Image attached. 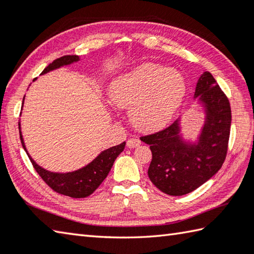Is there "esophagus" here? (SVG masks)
I'll use <instances>...</instances> for the list:
<instances>
[{"instance_id":"obj_1","label":"esophagus","mask_w":254,"mask_h":254,"mask_svg":"<svg viewBox=\"0 0 254 254\" xmlns=\"http://www.w3.org/2000/svg\"><path fill=\"white\" fill-rule=\"evenodd\" d=\"M140 145V140L137 138H130L127 140V147L128 148H136Z\"/></svg>"}]
</instances>
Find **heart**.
Wrapping results in <instances>:
<instances>
[{
    "instance_id": "obj_1",
    "label": "heart",
    "mask_w": 254,
    "mask_h": 254,
    "mask_svg": "<svg viewBox=\"0 0 254 254\" xmlns=\"http://www.w3.org/2000/svg\"><path fill=\"white\" fill-rule=\"evenodd\" d=\"M186 94L187 82L179 70L154 63L118 76L108 88L113 106L130 108L133 126L142 131L165 127L180 109Z\"/></svg>"
}]
</instances>
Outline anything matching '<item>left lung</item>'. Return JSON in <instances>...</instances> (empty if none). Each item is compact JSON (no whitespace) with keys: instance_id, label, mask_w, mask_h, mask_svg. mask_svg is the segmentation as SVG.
<instances>
[{"instance_id":"8db88e82","label":"left lung","mask_w":254,"mask_h":254,"mask_svg":"<svg viewBox=\"0 0 254 254\" xmlns=\"http://www.w3.org/2000/svg\"><path fill=\"white\" fill-rule=\"evenodd\" d=\"M194 98L204 109V124L195 142L186 141L180 118L151 135L140 137L150 145L152 159L148 177L169 195H184L199 188L221 168L231 127L229 99L209 71L200 76Z\"/></svg>"}]
</instances>
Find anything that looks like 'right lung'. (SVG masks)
Masks as SVG:
<instances>
[{
  "instance_id": "obj_1",
  "label": "right lung",
  "mask_w": 254,
  "mask_h": 254,
  "mask_svg": "<svg viewBox=\"0 0 254 254\" xmlns=\"http://www.w3.org/2000/svg\"><path fill=\"white\" fill-rule=\"evenodd\" d=\"M79 61V56L77 55H66L60 59L55 60L53 63H51L47 67L42 71V74H46L51 70H54L62 67V66H66L69 64H73L75 62ZM24 100V99H23ZM18 129H20V138L22 146L24 150L30 158L33 167H34L36 172L41 176V178L49 185L51 188L56 191L57 193L68 195L70 198H86L89 194H92L95 190H96L100 184L103 183L106 178L107 175L111 171L112 167L114 165V161L119 154L124 150L126 142L124 141L121 145L114 146L108 148V149L104 150L95 158V159L86 165L83 168L78 170L71 171V172H52L42 168L38 166L36 162L32 159V157L28 155L26 150L25 143L21 132V124L18 123Z\"/></svg>"
}]
</instances>
